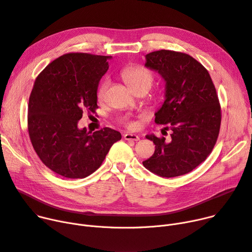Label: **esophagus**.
<instances>
[{
    "label": "esophagus",
    "mask_w": 252,
    "mask_h": 252,
    "mask_svg": "<svg viewBox=\"0 0 252 252\" xmlns=\"http://www.w3.org/2000/svg\"><path fill=\"white\" fill-rule=\"evenodd\" d=\"M124 138L126 141H133V142H137L140 140V137L138 135H133V133H126Z\"/></svg>",
    "instance_id": "obj_1"
}]
</instances>
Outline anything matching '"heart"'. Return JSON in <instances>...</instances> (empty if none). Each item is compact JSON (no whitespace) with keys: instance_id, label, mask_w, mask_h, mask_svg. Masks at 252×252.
Returning a JSON list of instances; mask_svg holds the SVG:
<instances>
[{"instance_id":"heart-1","label":"heart","mask_w":252,"mask_h":252,"mask_svg":"<svg viewBox=\"0 0 252 252\" xmlns=\"http://www.w3.org/2000/svg\"><path fill=\"white\" fill-rule=\"evenodd\" d=\"M122 76L126 82L128 87L133 91V90H138V89H148L152 85L153 82V75L149 70H147L144 66H128V68H126L122 72ZM109 85V81L105 79L97 90V98L99 101H102L105 97L107 88ZM130 126L132 125H129Z\"/></svg>"}]
</instances>
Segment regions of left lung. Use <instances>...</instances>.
Masks as SVG:
<instances>
[{
  "instance_id": "obj_1",
  "label": "left lung",
  "mask_w": 252,
  "mask_h": 252,
  "mask_svg": "<svg viewBox=\"0 0 252 252\" xmlns=\"http://www.w3.org/2000/svg\"><path fill=\"white\" fill-rule=\"evenodd\" d=\"M145 66L165 82V100L155 112V123L168 125L172 133L170 141L146 136L155 144V152L143 165L161 177L187 174L206 160L219 136L221 107L216 88L205 66L187 54L150 53Z\"/></svg>"
}]
</instances>
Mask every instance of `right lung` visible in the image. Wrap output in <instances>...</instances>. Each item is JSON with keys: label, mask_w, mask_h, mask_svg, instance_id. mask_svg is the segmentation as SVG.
Instances as JSON below:
<instances>
[{"label": "right lung", "mask_w": 252, "mask_h": 252, "mask_svg": "<svg viewBox=\"0 0 252 252\" xmlns=\"http://www.w3.org/2000/svg\"><path fill=\"white\" fill-rule=\"evenodd\" d=\"M111 57L66 54L38 75L29 97L28 132L42 163L66 178H85L122 139L109 127L79 128L83 111L95 112L97 89Z\"/></svg>", "instance_id": "obj_1"}]
</instances>
